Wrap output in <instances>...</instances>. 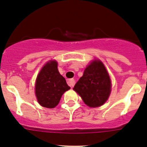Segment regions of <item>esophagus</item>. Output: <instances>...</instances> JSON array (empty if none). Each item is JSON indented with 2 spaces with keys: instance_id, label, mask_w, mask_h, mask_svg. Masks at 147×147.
Instances as JSON below:
<instances>
[{
  "instance_id": "1",
  "label": "esophagus",
  "mask_w": 147,
  "mask_h": 147,
  "mask_svg": "<svg viewBox=\"0 0 147 147\" xmlns=\"http://www.w3.org/2000/svg\"><path fill=\"white\" fill-rule=\"evenodd\" d=\"M75 80H74V79H69V80H67L68 85H69V87H72L74 85H75Z\"/></svg>"
}]
</instances>
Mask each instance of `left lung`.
Instances as JSON below:
<instances>
[{
  "label": "left lung",
  "mask_w": 147,
  "mask_h": 147,
  "mask_svg": "<svg viewBox=\"0 0 147 147\" xmlns=\"http://www.w3.org/2000/svg\"><path fill=\"white\" fill-rule=\"evenodd\" d=\"M73 90L90 107H97L107 100L111 92V81L101 61H93L84 69L82 78Z\"/></svg>",
  "instance_id": "obj_1"
}]
</instances>
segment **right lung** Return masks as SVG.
<instances>
[{
    "mask_svg": "<svg viewBox=\"0 0 147 147\" xmlns=\"http://www.w3.org/2000/svg\"><path fill=\"white\" fill-rule=\"evenodd\" d=\"M69 89L59 72L57 63L55 60L46 63L37 77L35 94L39 104L44 107L57 106L63 93Z\"/></svg>",
    "mask_w": 147,
    "mask_h": 147,
    "instance_id": "1",
    "label": "right lung"
}]
</instances>
